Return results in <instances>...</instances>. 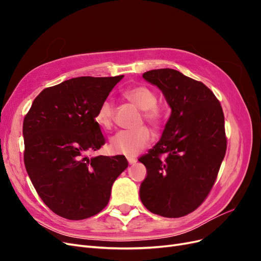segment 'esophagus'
<instances>
[{
    "instance_id": "obj_1",
    "label": "esophagus",
    "mask_w": 261,
    "mask_h": 261,
    "mask_svg": "<svg viewBox=\"0 0 261 261\" xmlns=\"http://www.w3.org/2000/svg\"><path fill=\"white\" fill-rule=\"evenodd\" d=\"M127 161H128V163H129V164H134V163H136L137 159H135V158H130V156H128V158H127Z\"/></svg>"
}]
</instances>
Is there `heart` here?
Listing matches in <instances>:
<instances>
[{
  "label": "heart",
  "mask_w": 261,
  "mask_h": 261,
  "mask_svg": "<svg viewBox=\"0 0 261 261\" xmlns=\"http://www.w3.org/2000/svg\"><path fill=\"white\" fill-rule=\"evenodd\" d=\"M125 98L129 100L143 111L141 120H145L153 127H160L164 121V109L158 105L155 92L145 85H138L124 92ZM94 121L103 129H110L114 121V103L111 99H105L99 105ZM152 133L147 126H141L133 130H120L110 140V150L115 154L134 156L138 154L152 141Z\"/></svg>",
  "instance_id": "obj_1"
}]
</instances>
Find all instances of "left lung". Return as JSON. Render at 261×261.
<instances>
[{"label":"left lung","instance_id":"left-lung-1","mask_svg":"<svg viewBox=\"0 0 261 261\" xmlns=\"http://www.w3.org/2000/svg\"><path fill=\"white\" fill-rule=\"evenodd\" d=\"M143 77L163 92L172 112L161 139L138 159L147 169L140 199L154 215L180 218L215 185L226 152L222 107L206 85L178 70L152 69Z\"/></svg>","mask_w":261,"mask_h":261}]
</instances>
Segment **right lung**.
Instances as JSON below:
<instances>
[{
    "label": "right lung",
    "mask_w": 261,
    "mask_h": 261,
    "mask_svg": "<svg viewBox=\"0 0 261 261\" xmlns=\"http://www.w3.org/2000/svg\"><path fill=\"white\" fill-rule=\"evenodd\" d=\"M124 75L76 77L43 89L23 118V162L42 201L58 216L97 215L128 167L124 155L89 158L106 144L94 114Z\"/></svg>",
    "instance_id": "add662e5"
}]
</instances>
